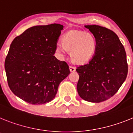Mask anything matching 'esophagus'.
<instances>
[{
	"instance_id": "obj_1",
	"label": "esophagus",
	"mask_w": 133,
	"mask_h": 133,
	"mask_svg": "<svg viewBox=\"0 0 133 133\" xmlns=\"http://www.w3.org/2000/svg\"><path fill=\"white\" fill-rule=\"evenodd\" d=\"M70 70L71 72H74V71H76V68L73 66H70Z\"/></svg>"
}]
</instances>
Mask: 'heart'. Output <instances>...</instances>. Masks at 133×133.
<instances>
[{"instance_id":"heart-1","label":"heart","mask_w":133,"mask_h":133,"mask_svg":"<svg viewBox=\"0 0 133 133\" xmlns=\"http://www.w3.org/2000/svg\"><path fill=\"white\" fill-rule=\"evenodd\" d=\"M96 47V39L92 34L71 31L62 37V43H56L55 50L61 56L65 55L66 49L71 51V61L76 64H83L92 59Z\"/></svg>"}]
</instances>
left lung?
<instances>
[{"instance_id":"obj_1","label":"left lung","mask_w":133,"mask_h":133,"mask_svg":"<svg viewBox=\"0 0 133 133\" xmlns=\"http://www.w3.org/2000/svg\"><path fill=\"white\" fill-rule=\"evenodd\" d=\"M96 39L95 54L88 63L78 67L77 90L84 100L98 103L116 94L128 73L124 46L115 33L99 25H85Z\"/></svg>"}]
</instances>
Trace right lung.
<instances>
[{"label":"right lung","mask_w":133,"mask_h":133,"mask_svg":"<svg viewBox=\"0 0 133 133\" xmlns=\"http://www.w3.org/2000/svg\"><path fill=\"white\" fill-rule=\"evenodd\" d=\"M63 27L56 23L32 26L11 43L4 62L8 84L24 101L31 104L51 101L70 74L68 64L54 55Z\"/></svg>","instance_id":"add662e5"}]
</instances>
